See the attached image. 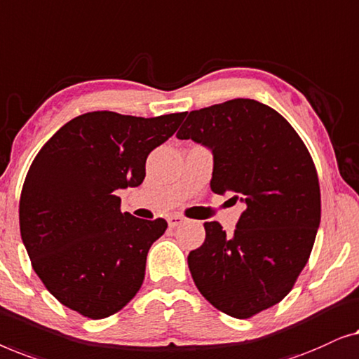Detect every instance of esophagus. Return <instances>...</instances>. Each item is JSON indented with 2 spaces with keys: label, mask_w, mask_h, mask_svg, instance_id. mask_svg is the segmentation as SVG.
Wrapping results in <instances>:
<instances>
[{
  "label": "esophagus",
  "mask_w": 359,
  "mask_h": 359,
  "mask_svg": "<svg viewBox=\"0 0 359 359\" xmlns=\"http://www.w3.org/2000/svg\"><path fill=\"white\" fill-rule=\"evenodd\" d=\"M168 223H169V228H177V226L185 223V218L180 215H172L168 218Z\"/></svg>",
  "instance_id": "1"
}]
</instances>
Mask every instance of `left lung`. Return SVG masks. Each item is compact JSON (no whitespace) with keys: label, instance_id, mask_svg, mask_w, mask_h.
<instances>
[{"label":"left lung","instance_id":"8db88e82","mask_svg":"<svg viewBox=\"0 0 359 359\" xmlns=\"http://www.w3.org/2000/svg\"><path fill=\"white\" fill-rule=\"evenodd\" d=\"M177 138L211 148V190L245 203L234 234L205 223L189 269L216 309L249 319L278 304L309 260L320 223L314 161L290 122L254 99L191 110Z\"/></svg>","mask_w":359,"mask_h":359}]
</instances>
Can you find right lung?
I'll return each instance as SVG.
<instances>
[{
	"instance_id": "add662e5",
	"label": "right lung",
	"mask_w": 359,
	"mask_h": 359,
	"mask_svg": "<svg viewBox=\"0 0 359 359\" xmlns=\"http://www.w3.org/2000/svg\"><path fill=\"white\" fill-rule=\"evenodd\" d=\"M185 115L88 112L34 158L19 200L21 237L34 271L63 306L105 319L140 291L146 255L168 223L122 213L117 191L143 182L148 154Z\"/></svg>"
}]
</instances>
